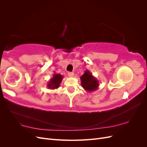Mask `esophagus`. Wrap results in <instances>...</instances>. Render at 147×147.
I'll use <instances>...</instances> for the list:
<instances>
[{
    "label": "esophagus",
    "instance_id": "obj_1",
    "mask_svg": "<svg viewBox=\"0 0 147 147\" xmlns=\"http://www.w3.org/2000/svg\"><path fill=\"white\" fill-rule=\"evenodd\" d=\"M67 74L69 75V77H73L74 75V72H69Z\"/></svg>",
    "mask_w": 147,
    "mask_h": 147
}]
</instances>
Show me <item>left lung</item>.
I'll list each match as a JSON object with an SVG mask.
<instances>
[{
    "mask_svg": "<svg viewBox=\"0 0 147 147\" xmlns=\"http://www.w3.org/2000/svg\"><path fill=\"white\" fill-rule=\"evenodd\" d=\"M82 86L88 92H92L96 91L99 86V83L95 77L88 70L82 75L81 77Z\"/></svg>",
    "mask_w": 147,
    "mask_h": 147,
    "instance_id": "1",
    "label": "left lung"
}]
</instances>
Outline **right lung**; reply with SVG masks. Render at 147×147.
Returning <instances> with one entry per match:
<instances>
[{
	"instance_id": "add662e5",
	"label": "right lung",
	"mask_w": 147,
	"mask_h": 147,
	"mask_svg": "<svg viewBox=\"0 0 147 147\" xmlns=\"http://www.w3.org/2000/svg\"><path fill=\"white\" fill-rule=\"evenodd\" d=\"M63 75L59 74H53V77L49 80L47 84L48 88L50 90H55V89L58 88L63 80Z\"/></svg>"
}]
</instances>
